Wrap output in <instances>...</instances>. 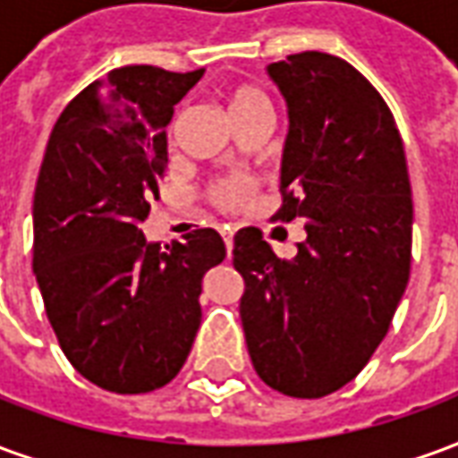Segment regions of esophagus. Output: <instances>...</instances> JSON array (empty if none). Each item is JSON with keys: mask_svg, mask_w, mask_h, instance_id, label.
Returning <instances> with one entry per match:
<instances>
[{"mask_svg": "<svg viewBox=\"0 0 458 458\" xmlns=\"http://www.w3.org/2000/svg\"><path fill=\"white\" fill-rule=\"evenodd\" d=\"M223 240H225V250H228V258H230V252H233V230L230 228L223 230Z\"/></svg>", "mask_w": 458, "mask_h": 458, "instance_id": "1", "label": "esophagus"}]
</instances>
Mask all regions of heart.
Segmentation results:
<instances>
[{
  "mask_svg": "<svg viewBox=\"0 0 458 458\" xmlns=\"http://www.w3.org/2000/svg\"><path fill=\"white\" fill-rule=\"evenodd\" d=\"M250 105H267L265 95L259 93L258 88H250V85H240L230 93V113H238L242 107H250ZM248 181L242 179H230L218 183L213 189V200L218 203L220 208H235L240 206L245 196H248Z\"/></svg>",
  "mask_w": 458,
  "mask_h": 458,
  "instance_id": "b5f03b06",
  "label": "heart"
}]
</instances>
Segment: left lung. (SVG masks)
I'll list each match as a JSON object with an SVG mask.
<instances>
[{"instance_id": "1", "label": "left lung", "mask_w": 458, "mask_h": 458, "mask_svg": "<svg viewBox=\"0 0 458 458\" xmlns=\"http://www.w3.org/2000/svg\"><path fill=\"white\" fill-rule=\"evenodd\" d=\"M267 75L289 117L275 220H301L307 240L279 259L258 228L240 230V318L269 387L324 397L363 370L403 299L412 186L393 113L353 65L304 51Z\"/></svg>"}]
</instances>
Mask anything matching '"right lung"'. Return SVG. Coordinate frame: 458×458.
I'll use <instances>...</instances> for the list:
<instances>
[{
  "mask_svg": "<svg viewBox=\"0 0 458 458\" xmlns=\"http://www.w3.org/2000/svg\"><path fill=\"white\" fill-rule=\"evenodd\" d=\"M203 68H114L65 107L34 191V275L78 373L137 394L176 377L200 327V292L225 259L213 228L161 248L141 233L169 164L174 105Z\"/></svg>",
  "mask_w": 458,
  "mask_h": 458,
  "instance_id": "1",
  "label": "right lung"
}]
</instances>
